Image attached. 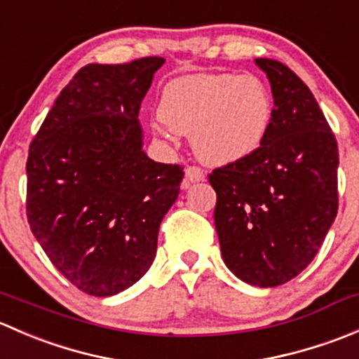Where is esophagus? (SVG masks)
<instances>
[{
	"mask_svg": "<svg viewBox=\"0 0 359 359\" xmlns=\"http://www.w3.org/2000/svg\"><path fill=\"white\" fill-rule=\"evenodd\" d=\"M201 180H205V173H203V170L200 166H187L186 168V180H184L182 187H189L191 184L194 182H201Z\"/></svg>",
	"mask_w": 359,
	"mask_h": 359,
	"instance_id": "34e87169",
	"label": "esophagus"
}]
</instances>
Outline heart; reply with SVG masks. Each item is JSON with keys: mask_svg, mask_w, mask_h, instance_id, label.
Listing matches in <instances>:
<instances>
[{"mask_svg": "<svg viewBox=\"0 0 359 359\" xmlns=\"http://www.w3.org/2000/svg\"><path fill=\"white\" fill-rule=\"evenodd\" d=\"M158 118L166 128L191 135L194 153L205 163L231 165L260 149L273 102L255 76L189 74L166 83ZM154 130L165 132L163 126Z\"/></svg>", "mask_w": 359, "mask_h": 359, "instance_id": "heart-1", "label": "heart"}]
</instances>
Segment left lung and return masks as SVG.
<instances>
[{
  "instance_id": "obj_1",
  "label": "left lung",
  "mask_w": 359,
  "mask_h": 359,
  "mask_svg": "<svg viewBox=\"0 0 359 359\" xmlns=\"http://www.w3.org/2000/svg\"><path fill=\"white\" fill-rule=\"evenodd\" d=\"M274 99L257 153L210 173L213 219L231 273L253 287L283 285L302 273L334 224L339 149L316 99L285 64L255 59Z\"/></svg>"
}]
</instances>
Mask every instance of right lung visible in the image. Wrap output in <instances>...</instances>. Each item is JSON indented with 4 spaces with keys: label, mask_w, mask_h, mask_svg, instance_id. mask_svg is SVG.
Wrapping results in <instances>:
<instances>
[{
    "label": "right lung",
    "mask_w": 359,
    "mask_h": 359,
    "mask_svg": "<svg viewBox=\"0 0 359 359\" xmlns=\"http://www.w3.org/2000/svg\"><path fill=\"white\" fill-rule=\"evenodd\" d=\"M161 57L81 67L29 147L27 220L53 266L79 290L111 297L156 257L184 168L142 149L139 111Z\"/></svg>",
    "instance_id": "1"
}]
</instances>
